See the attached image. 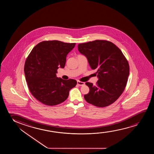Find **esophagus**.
Masks as SVG:
<instances>
[{
    "instance_id": "34e87169",
    "label": "esophagus",
    "mask_w": 154,
    "mask_h": 154,
    "mask_svg": "<svg viewBox=\"0 0 154 154\" xmlns=\"http://www.w3.org/2000/svg\"><path fill=\"white\" fill-rule=\"evenodd\" d=\"M77 85H78L79 86H82L84 85L85 82H80V81L78 80V81H77Z\"/></svg>"
}]
</instances>
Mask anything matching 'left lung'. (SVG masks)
Here are the masks:
<instances>
[{
  "instance_id": "obj_1",
  "label": "left lung",
  "mask_w": 154,
  "mask_h": 154,
  "mask_svg": "<svg viewBox=\"0 0 154 154\" xmlns=\"http://www.w3.org/2000/svg\"><path fill=\"white\" fill-rule=\"evenodd\" d=\"M78 51L96 69L99 78L95 85L87 82L89 93L84 95L88 103L104 107L114 103L122 94L129 75V66L122 51L109 41L96 40L78 45Z\"/></svg>"
}]
</instances>
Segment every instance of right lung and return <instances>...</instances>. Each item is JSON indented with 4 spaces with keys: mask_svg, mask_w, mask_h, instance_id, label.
<instances>
[{
    "mask_svg": "<svg viewBox=\"0 0 154 154\" xmlns=\"http://www.w3.org/2000/svg\"><path fill=\"white\" fill-rule=\"evenodd\" d=\"M75 45L58 40L43 41L28 56L24 66L26 80L30 93L40 103L58 105L65 101L70 90L76 86V80H63L56 74L59 67H65L66 56Z\"/></svg>",
    "mask_w": 154,
    "mask_h": 154,
    "instance_id": "1",
    "label": "right lung"
}]
</instances>
